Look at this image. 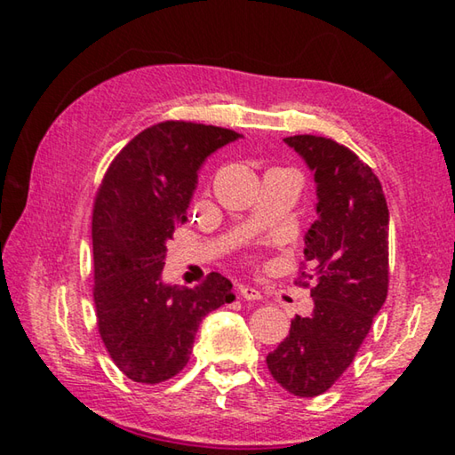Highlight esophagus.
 <instances>
[{
  "mask_svg": "<svg viewBox=\"0 0 455 455\" xmlns=\"http://www.w3.org/2000/svg\"><path fill=\"white\" fill-rule=\"evenodd\" d=\"M238 292H241V297L246 299V301H260V299H263L260 291H257L255 287H249V284H241Z\"/></svg>",
  "mask_w": 455,
  "mask_h": 455,
  "instance_id": "34e87169",
  "label": "esophagus"
}]
</instances>
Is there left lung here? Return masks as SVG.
I'll list each match as a JSON object with an SVG mask.
<instances>
[{
    "label": "left lung",
    "instance_id": "obj_1",
    "mask_svg": "<svg viewBox=\"0 0 455 455\" xmlns=\"http://www.w3.org/2000/svg\"><path fill=\"white\" fill-rule=\"evenodd\" d=\"M284 142L305 160L317 190V220L303 251L315 307L291 321L267 365L289 394L315 397L353 363L387 297L389 211L379 179L349 148L311 134Z\"/></svg>",
    "mask_w": 455,
    "mask_h": 455
}]
</instances>
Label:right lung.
<instances>
[{"mask_svg":"<svg viewBox=\"0 0 455 455\" xmlns=\"http://www.w3.org/2000/svg\"><path fill=\"white\" fill-rule=\"evenodd\" d=\"M241 134L160 122L134 136L108 168L94 203V303L100 337L136 383H160L188 363L211 311L235 301L233 283L211 273L198 287L163 281L166 243L187 222L204 160Z\"/></svg>","mask_w":455,"mask_h":455,"instance_id":"1","label":"right lung"}]
</instances>
